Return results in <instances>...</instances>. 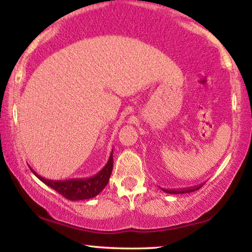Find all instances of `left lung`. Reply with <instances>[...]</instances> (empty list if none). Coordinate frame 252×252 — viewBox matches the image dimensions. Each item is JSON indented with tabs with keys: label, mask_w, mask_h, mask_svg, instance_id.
Returning <instances> with one entry per match:
<instances>
[{
	"label": "left lung",
	"mask_w": 252,
	"mask_h": 252,
	"mask_svg": "<svg viewBox=\"0 0 252 252\" xmlns=\"http://www.w3.org/2000/svg\"><path fill=\"white\" fill-rule=\"evenodd\" d=\"M202 185H198L196 187H193V189H161L163 192L169 193V194H185V193H190L194 192V190H197L198 189H201Z\"/></svg>",
	"instance_id": "obj_1"
}]
</instances>
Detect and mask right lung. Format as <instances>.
<instances>
[{"mask_svg": "<svg viewBox=\"0 0 252 252\" xmlns=\"http://www.w3.org/2000/svg\"><path fill=\"white\" fill-rule=\"evenodd\" d=\"M31 170L41 182L51 187L52 189H55L56 192H58L60 195H63L65 198H68L70 201L89 200V198L97 196L107 185L113 170V153H111L109 160L104 168L97 175L89 177V178L51 180L45 179L40 175H37L33 169Z\"/></svg>", "mask_w": 252, "mask_h": 252, "instance_id": "obj_1", "label": "right lung"}]
</instances>
